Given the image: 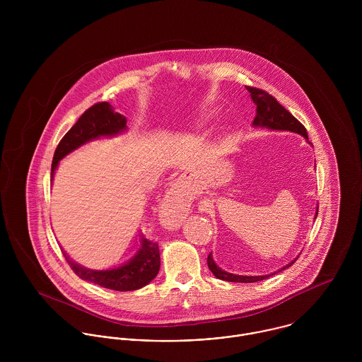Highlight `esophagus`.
I'll list each match as a JSON object with an SVG mask.
<instances>
[{"label":"esophagus","instance_id":"34e87169","mask_svg":"<svg viewBox=\"0 0 362 362\" xmlns=\"http://www.w3.org/2000/svg\"><path fill=\"white\" fill-rule=\"evenodd\" d=\"M189 204L187 201V194L184 187L177 182L174 184L165 194L164 199L161 201L160 217L164 226L168 228H175L180 226L182 218L188 211Z\"/></svg>","mask_w":362,"mask_h":362}]
</instances>
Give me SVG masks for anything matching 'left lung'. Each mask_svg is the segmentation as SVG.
<instances>
[{"instance_id":"8db88e82","label":"left lung","mask_w":362,"mask_h":362,"mask_svg":"<svg viewBox=\"0 0 362 362\" xmlns=\"http://www.w3.org/2000/svg\"><path fill=\"white\" fill-rule=\"evenodd\" d=\"M247 90L251 93V98L254 100V103L257 104V115L254 118L252 125L255 128H266V129H272V131H290V132H296L303 135L305 139H308V134L305 127L290 112L287 111L281 104L279 103L272 95H269L267 92L258 89V88H251V86H245ZM317 216V211L316 214ZM297 259L291 260L290 263H287V266L281 267L279 272L290 267ZM207 266L210 269V272L220 280H226V281H234V283H255L264 280L272 274H266V276H240V274H233L228 273L226 270H221L211 258V254H209L207 257Z\"/></svg>"}]
</instances>
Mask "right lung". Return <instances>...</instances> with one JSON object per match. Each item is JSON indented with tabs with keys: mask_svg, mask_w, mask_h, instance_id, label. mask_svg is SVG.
Returning a JSON list of instances; mask_svg holds the SVG:
<instances>
[{
	"mask_svg": "<svg viewBox=\"0 0 362 362\" xmlns=\"http://www.w3.org/2000/svg\"><path fill=\"white\" fill-rule=\"evenodd\" d=\"M125 129L127 118L119 112H115L111 104L107 102L93 104L79 117L76 124L59 141L52 157V180L59 160L68 153L89 141L100 136H114ZM64 257L75 274L82 280L115 291H134L145 287L155 279L160 269L158 244L144 235L141 237V244L136 254L127 263L114 269L90 270L71 260L65 252Z\"/></svg>",
	"mask_w": 362,
	"mask_h": 362,
	"instance_id": "right-lung-1",
	"label": "right lung"
}]
</instances>
